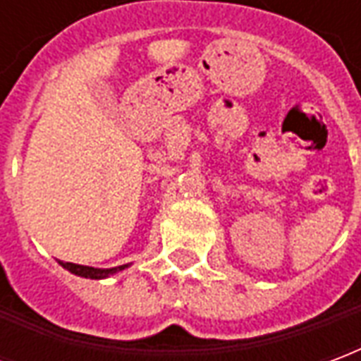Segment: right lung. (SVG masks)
<instances>
[{"mask_svg":"<svg viewBox=\"0 0 361 361\" xmlns=\"http://www.w3.org/2000/svg\"><path fill=\"white\" fill-rule=\"evenodd\" d=\"M59 265L67 269L69 272H73L77 276H85V279H106V276H110L114 272L123 271L127 265L116 267V269H92V267H85V265H75V263H63V261H59Z\"/></svg>","mask_w":361,"mask_h":361,"instance_id":"1","label":"right lung"}]
</instances>
